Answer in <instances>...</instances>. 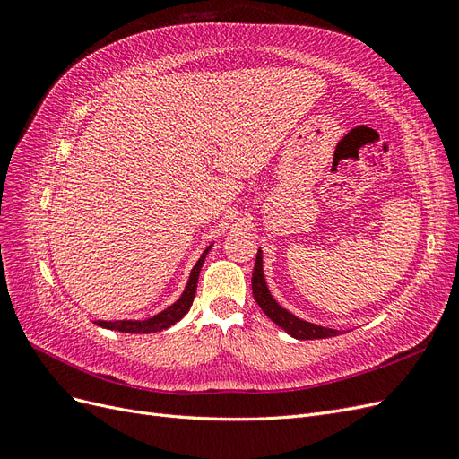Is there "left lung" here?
Instances as JSON below:
<instances>
[{
  "mask_svg": "<svg viewBox=\"0 0 459 459\" xmlns=\"http://www.w3.org/2000/svg\"><path fill=\"white\" fill-rule=\"evenodd\" d=\"M253 295L255 300L258 302V307L264 310L272 322H275L281 329H285L290 337L300 339V341H308V339H325V337H335L339 335V331L319 327L308 322H302L297 316L287 312L277 304L270 290L266 287V281H264V272H262V253L258 251L256 262H255V270H253Z\"/></svg>",
  "mask_w": 459,
  "mask_h": 459,
  "instance_id": "8db88e82",
  "label": "left lung"
}]
</instances>
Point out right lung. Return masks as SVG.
Here are the masks:
<instances>
[{
	"label": "right lung",
	"instance_id": "obj_1",
	"mask_svg": "<svg viewBox=\"0 0 459 459\" xmlns=\"http://www.w3.org/2000/svg\"><path fill=\"white\" fill-rule=\"evenodd\" d=\"M208 248H211V247H208ZM208 248L203 253L199 262L195 264V268L191 270V277H189L182 299H179L176 304H172L170 308H166L164 312H160L155 317L145 319V322H124V319H120V322H95V324L105 327V329H115V331H122V333H157V331H162L166 327L174 325L176 322H179V319H182L187 314V310L191 308V304H193V299H195L199 272H201V266H203Z\"/></svg>",
	"mask_w": 459,
	"mask_h": 459
}]
</instances>
